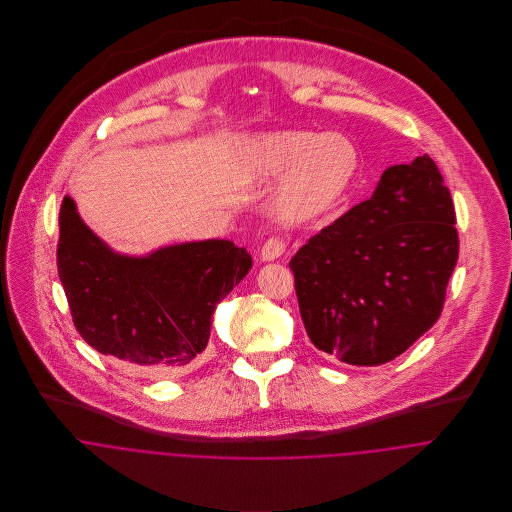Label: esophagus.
<instances>
[{"label":"esophagus","mask_w":512,"mask_h":512,"mask_svg":"<svg viewBox=\"0 0 512 512\" xmlns=\"http://www.w3.org/2000/svg\"><path fill=\"white\" fill-rule=\"evenodd\" d=\"M286 252V242L280 238V236H272L268 238L262 248H260V258L264 262H272V260H278L282 254Z\"/></svg>","instance_id":"obj_1"}]
</instances>
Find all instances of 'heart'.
<instances>
[{
    "label": "heart",
    "mask_w": 512,
    "mask_h": 512,
    "mask_svg": "<svg viewBox=\"0 0 512 512\" xmlns=\"http://www.w3.org/2000/svg\"><path fill=\"white\" fill-rule=\"evenodd\" d=\"M246 169L254 177L288 172L276 195V213L286 222H305L325 215L349 193L361 155L343 134L286 130L252 140L246 147Z\"/></svg>",
    "instance_id": "obj_1"
}]
</instances>
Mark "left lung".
Instances as JSON below:
<instances>
[{
  "mask_svg": "<svg viewBox=\"0 0 512 512\" xmlns=\"http://www.w3.org/2000/svg\"><path fill=\"white\" fill-rule=\"evenodd\" d=\"M438 165L388 167L368 201L311 236L290 262L311 343L347 365H384L441 315L459 236Z\"/></svg>",
  "mask_w": 512,
  "mask_h": 512,
  "instance_id": "left-lung-1",
  "label": "left lung"
}]
</instances>
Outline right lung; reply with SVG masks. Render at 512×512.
I'll use <instances>...</instances> for the list:
<instances>
[{"label": "right lung", "mask_w": 512, "mask_h": 512, "mask_svg": "<svg viewBox=\"0 0 512 512\" xmlns=\"http://www.w3.org/2000/svg\"><path fill=\"white\" fill-rule=\"evenodd\" d=\"M57 268L74 327L98 353L149 376H173L199 357L220 301L252 258L230 240H201L124 256L76 213H59Z\"/></svg>", "instance_id": "1"}]
</instances>
